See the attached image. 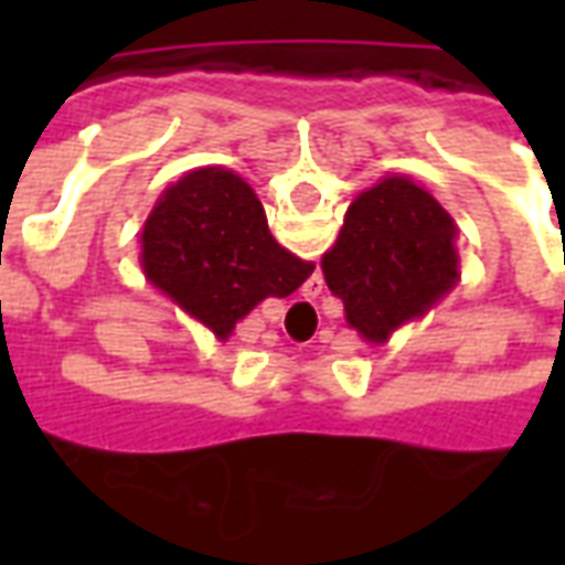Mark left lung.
I'll return each mask as SVG.
<instances>
[{"label": "left lung", "instance_id": "1", "mask_svg": "<svg viewBox=\"0 0 565 565\" xmlns=\"http://www.w3.org/2000/svg\"><path fill=\"white\" fill-rule=\"evenodd\" d=\"M323 278L348 323L366 342H387L457 281L454 221L424 186L387 178L348 209Z\"/></svg>", "mask_w": 565, "mask_h": 565}]
</instances>
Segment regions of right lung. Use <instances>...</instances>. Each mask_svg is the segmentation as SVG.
Segmentation results:
<instances>
[{"label": "right lung", "mask_w": 565, "mask_h": 565, "mask_svg": "<svg viewBox=\"0 0 565 565\" xmlns=\"http://www.w3.org/2000/svg\"><path fill=\"white\" fill-rule=\"evenodd\" d=\"M145 271L214 330L233 332L266 296H290L315 271L269 233L254 190L226 169H199L172 184L141 233Z\"/></svg>", "instance_id": "1"}]
</instances>
